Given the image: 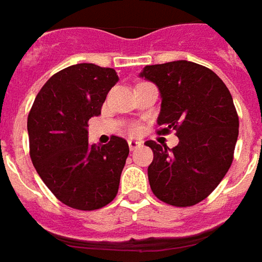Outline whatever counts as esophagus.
<instances>
[{"label": "esophagus", "instance_id": "obj_1", "mask_svg": "<svg viewBox=\"0 0 262 262\" xmlns=\"http://www.w3.org/2000/svg\"><path fill=\"white\" fill-rule=\"evenodd\" d=\"M140 145H141V142L140 141H134V140H129V141H128V147H129V149H131V151L137 149L138 147H140Z\"/></svg>", "mask_w": 262, "mask_h": 262}]
</instances>
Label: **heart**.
Masks as SVG:
<instances>
[{
	"label": "heart",
	"mask_w": 262,
	"mask_h": 262,
	"mask_svg": "<svg viewBox=\"0 0 262 262\" xmlns=\"http://www.w3.org/2000/svg\"><path fill=\"white\" fill-rule=\"evenodd\" d=\"M128 131H129V134H137L138 133V127L137 125H131Z\"/></svg>",
	"instance_id": "b5f03b06"
}]
</instances>
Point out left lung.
Wrapping results in <instances>:
<instances>
[{
    "label": "left lung",
    "mask_w": 262,
    "mask_h": 262,
    "mask_svg": "<svg viewBox=\"0 0 262 262\" xmlns=\"http://www.w3.org/2000/svg\"><path fill=\"white\" fill-rule=\"evenodd\" d=\"M142 78L161 93L160 134L176 131L178 145L147 141L154 152L149 187L162 203L191 207L221 183L234 160L238 114L228 88L214 71L191 61L147 66Z\"/></svg>",
    "instance_id": "8db88e82"
}]
</instances>
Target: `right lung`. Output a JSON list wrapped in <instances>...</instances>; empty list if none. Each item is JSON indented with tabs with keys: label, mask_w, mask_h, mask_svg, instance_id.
Segmentation results:
<instances>
[{
	"label": "right lung",
	"mask_w": 262,
	"mask_h": 262,
	"mask_svg": "<svg viewBox=\"0 0 262 262\" xmlns=\"http://www.w3.org/2000/svg\"><path fill=\"white\" fill-rule=\"evenodd\" d=\"M117 81L113 68L67 67L45 82L28 114L30 157L38 176L57 200L75 210L102 208L118 192L127 141L113 135L105 145H90L86 131Z\"/></svg>",
	"instance_id": "right-lung-1"
}]
</instances>
